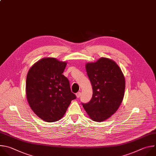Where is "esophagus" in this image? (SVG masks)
<instances>
[{"instance_id": "34e87169", "label": "esophagus", "mask_w": 156, "mask_h": 156, "mask_svg": "<svg viewBox=\"0 0 156 156\" xmlns=\"http://www.w3.org/2000/svg\"><path fill=\"white\" fill-rule=\"evenodd\" d=\"M80 96H81V93H80V92H78V93H76V97H77V98H80Z\"/></svg>"}]
</instances>
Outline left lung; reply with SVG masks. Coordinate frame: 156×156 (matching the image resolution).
<instances>
[{
  "label": "left lung",
  "instance_id": "obj_1",
  "mask_svg": "<svg viewBox=\"0 0 156 156\" xmlns=\"http://www.w3.org/2000/svg\"><path fill=\"white\" fill-rule=\"evenodd\" d=\"M85 68L92 86L93 95L88 103L82 105L93 121H105L117 111L122 102L125 77L115 62L107 58L87 63Z\"/></svg>",
  "mask_w": 156,
  "mask_h": 156
}]
</instances>
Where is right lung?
I'll list each match as a JSON object with an SVG mask.
<instances>
[{
  "instance_id": "obj_1",
  "label": "right lung",
  "mask_w": 156,
  "mask_h": 156,
  "mask_svg": "<svg viewBox=\"0 0 156 156\" xmlns=\"http://www.w3.org/2000/svg\"><path fill=\"white\" fill-rule=\"evenodd\" d=\"M65 61L44 58L29 69L26 82L27 102L33 112L47 122L59 120L65 114L72 100L69 82L63 73Z\"/></svg>"
}]
</instances>
